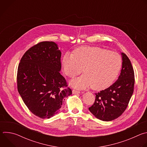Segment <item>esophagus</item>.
Here are the masks:
<instances>
[{
  "label": "esophagus",
  "instance_id": "obj_1",
  "mask_svg": "<svg viewBox=\"0 0 147 147\" xmlns=\"http://www.w3.org/2000/svg\"><path fill=\"white\" fill-rule=\"evenodd\" d=\"M78 93H80V91H79L78 90H73V94H78Z\"/></svg>",
  "mask_w": 147,
  "mask_h": 147
}]
</instances>
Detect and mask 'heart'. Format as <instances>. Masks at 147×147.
Instances as JSON below:
<instances>
[{
	"instance_id": "obj_1",
	"label": "heart",
	"mask_w": 147,
	"mask_h": 147,
	"mask_svg": "<svg viewBox=\"0 0 147 147\" xmlns=\"http://www.w3.org/2000/svg\"><path fill=\"white\" fill-rule=\"evenodd\" d=\"M64 72L73 78L82 71L85 74L71 81L78 88L91 87L95 90L105 89L111 86L122 66L117 53L96 47H83L74 53H66L62 60Z\"/></svg>"
}]
</instances>
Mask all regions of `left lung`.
Here are the masks:
<instances>
[{"instance_id":"obj_1","label":"left lung","mask_w":147,"mask_h":147,"mask_svg":"<svg viewBox=\"0 0 147 147\" xmlns=\"http://www.w3.org/2000/svg\"><path fill=\"white\" fill-rule=\"evenodd\" d=\"M122 68L117 80L109 88L95 94V100L88 109L98 119L111 121L126 109L134 91V72L127 56L121 53Z\"/></svg>"}]
</instances>
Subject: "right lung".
<instances>
[{
    "label": "right lung",
    "mask_w": 147,
    "mask_h": 147,
    "mask_svg": "<svg viewBox=\"0 0 147 147\" xmlns=\"http://www.w3.org/2000/svg\"><path fill=\"white\" fill-rule=\"evenodd\" d=\"M61 54L53 42H41L26 52L18 65V91L28 109L41 119L57 113L65 98L72 94L60 73Z\"/></svg>",
    "instance_id": "1"
}]
</instances>
